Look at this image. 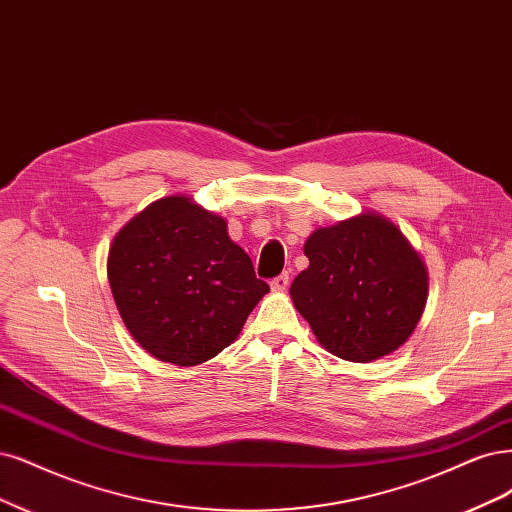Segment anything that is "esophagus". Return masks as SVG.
<instances>
[{
    "mask_svg": "<svg viewBox=\"0 0 512 512\" xmlns=\"http://www.w3.org/2000/svg\"><path fill=\"white\" fill-rule=\"evenodd\" d=\"M288 284H290V275L288 273H281L275 279H271V288L275 292H284L288 288Z\"/></svg>",
    "mask_w": 512,
    "mask_h": 512,
    "instance_id": "1",
    "label": "esophagus"
}]
</instances>
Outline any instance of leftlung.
Wrapping results in <instances>:
<instances>
[{
  "mask_svg": "<svg viewBox=\"0 0 512 512\" xmlns=\"http://www.w3.org/2000/svg\"><path fill=\"white\" fill-rule=\"evenodd\" d=\"M309 267L290 296L330 354L373 362L407 343L428 301V269L377 211L322 226L305 241Z\"/></svg>",
  "mask_w": 512,
  "mask_h": 512,
  "instance_id": "obj_1",
  "label": "left lung"
}]
</instances>
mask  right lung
Masks as SVG:
<instances>
[{
	"label": "right lung",
	"instance_id": "add662e5",
	"mask_svg": "<svg viewBox=\"0 0 512 512\" xmlns=\"http://www.w3.org/2000/svg\"><path fill=\"white\" fill-rule=\"evenodd\" d=\"M108 279L133 339L178 366L218 356L269 292L226 220L186 195L158 199L120 228Z\"/></svg>",
	"mask_w": 512,
	"mask_h": 512
}]
</instances>
